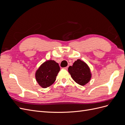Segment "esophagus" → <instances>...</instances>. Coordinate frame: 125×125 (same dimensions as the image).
<instances>
[{
	"label": "esophagus",
	"instance_id": "34e87169",
	"mask_svg": "<svg viewBox=\"0 0 125 125\" xmlns=\"http://www.w3.org/2000/svg\"><path fill=\"white\" fill-rule=\"evenodd\" d=\"M68 66L63 68V69H65V70H67V69H68Z\"/></svg>",
	"mask_w": 125,
	"mask_h": 125
}]
</instances>
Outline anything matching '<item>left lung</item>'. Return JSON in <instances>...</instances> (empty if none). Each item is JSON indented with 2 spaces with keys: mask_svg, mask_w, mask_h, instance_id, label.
<instances>
[{
  "mask_svg": "<svg viewBox=\"0 0 125 125\" xmlns=\"http://www.w3.org/2000/svg\"><path fill=\"white\" fill-rule=\"evenodd\" d=\"M68 72L73 80L81 85H84L90 81L91 73L87 64L80 59L75 61L73 66H69Z\"/></svg>",
  "mask_w": 125,
  "mask_h": 125,
  "instance_id": "obj_1",
  "label": "left lung"
}]
</instances>
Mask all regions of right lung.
<instances>
[{"label":"right lung","instance_id":"1","mask_svg":"<svg viewBox=\"0 0 125 125\" xmlns=\"http://www.w3.org/2000/svg\"><path fill=\"white\" fill-rule=\"evenodd\" d=\"M60 70L58 63L54 60H47L42 64L35 73V78L39 84L46 88L54 83Z\"/></svg>","mask_w":125,"mask_h":125}]
</instances>
